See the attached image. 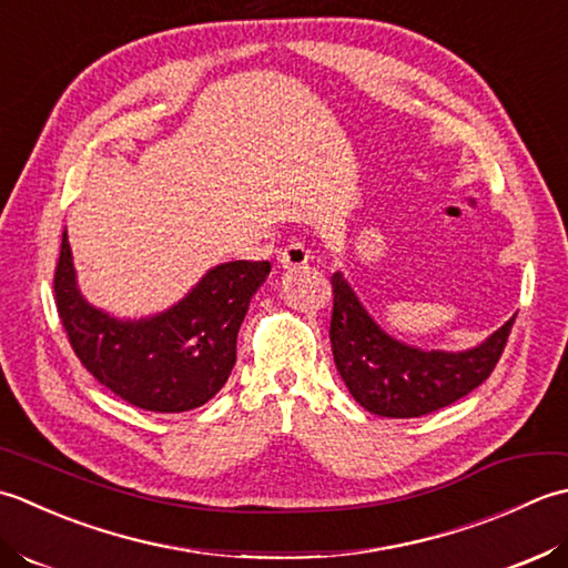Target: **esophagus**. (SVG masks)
Masks as SVG:
<instances>
[{
    "label": "esophagus",
    "mask_w": 568,
    "mask_h": 568,
    "mask_svg": "<svg viewBox=\"0 0 568 568\" xmlns=\"http://www.w3.org/2000/svg\"><path fill=\"white\" fill-rule=\"evenodd\" d=\"M280 264L284 270H298L308 264V250L301 245V242H292V245H286L280 252Z\"/></svg>",
    "instance_id": "obj_1"
}]
</instances>
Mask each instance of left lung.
<instances>
[{"mask_svg":"<svg viewBox=\"0 0 568 568\" xmlns=\"http://www.w3.org/2000/svg\"><path fill=\"white\" fill-rule=\"evenodd\" d=\"M331 348L355 402L377 416L412 419L466 397L490 377L515 316L470 351H419L382 331L341 272L331 276Z\"/></svg>","mask_w":568,"mask_h":568,"instance_id":"left-lung-1","label":"left lung"}]
</instances>
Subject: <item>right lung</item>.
<instances>
[{"label":"right lung","instance_id":"obj_1","mask_svg":"<svg viewBox=\"0 0 568 568\" xmlns=\"http://www.w3.org/2000/svg\"><path fill=\"white\" fill-rule=\"evenodd\" d=\"M270 262H225L207 272L164 314L122 321L78 292L63 233L55 264V308L88 373L139 409L179 414L213 399L233 373L237 331Z\"/></svg>","mask_w":568,"mask_h":568}]
</instances>
